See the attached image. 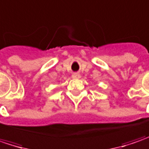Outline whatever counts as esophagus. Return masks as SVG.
I'll return each mask as SVG.
<instances>
[{"mask_svg":"<svg viewBox=\"0 0 149 149\" xmlns=\"http://www.w3.org/2000/svg\"><path fill=\"white\" fill-rule=\"evenodd\" d=\"M80 77H81V75L79 74V73H77V72L72 73V77H73V78H79Z\"/></svg>","mask_w":149,"mask_h":149,"instance_id":"obj_1","label":"esophagus"}]
</instances>
